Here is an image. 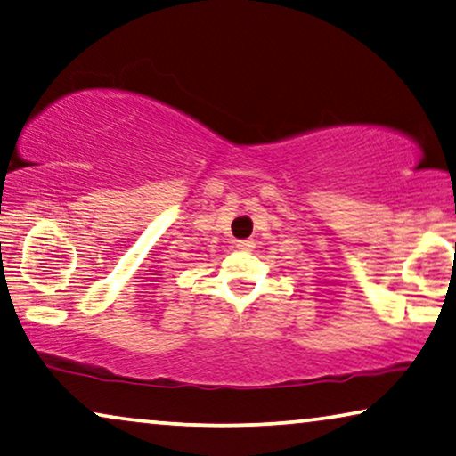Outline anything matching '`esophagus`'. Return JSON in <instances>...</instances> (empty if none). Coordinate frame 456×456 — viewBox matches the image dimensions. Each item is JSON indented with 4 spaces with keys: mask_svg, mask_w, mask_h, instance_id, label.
I'll return each mask as SVG.
<instances>
[{
    "mask_svg": "<svg viewBox=\"0 0 456 456\" xmlns=\"http://www.w3.org/2000/svg\"><path fill=\"white\" fill-rule=\"evenodd\" d=\"M235 248L244 252H252L254 250V241L252 240H238L235 241Z\"/></svg>",
    "mask_w": 456,
    "mask_h": 456,
    "instance_id": "34e87169",
    "label": "esophagus"
}]
</instances>
